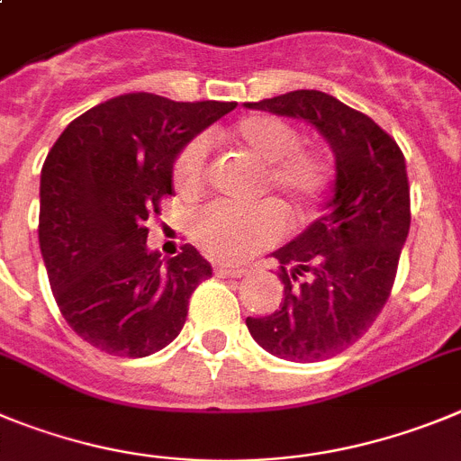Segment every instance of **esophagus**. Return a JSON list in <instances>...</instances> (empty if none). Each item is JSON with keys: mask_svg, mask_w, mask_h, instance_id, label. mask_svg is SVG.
Wrapping results in <instances>:
<instances>
[{"mask_svg": "<svg viewBox=\"0 0 461 461\" xmlns=\"http://www.w3.org/2000/svg\"><path fill=\"white\" fill-rule=\"evenodd\" d=\"M218 277H243L248 276V268H230V267H215Z\"/></svg>", "mask_w": 461, "mask_h": 461, "instance_id": "1", "label": "esophagus"}]
</instances>
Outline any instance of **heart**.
Segmentation results:
<instances>
[{
	"instance_id": "obj_1",
	"label": "heart",
	"mask_w": 461,
	"mask_h": 461,
	"mask_svg": "<svg viewBox=\"0 0 461 461\" xmlns=\"http://www.w3.org/2000/svg\"><path fill=\"white\" fill-rule=\"evenodd\" d=\"M234 147L264 165L261 193H271L294 221H305L321 206L330 188V163L321 151L303 147L301 132L273 114H252L227 132ZM209 169V144L193 138L181 147L172 165V181L184 197L200 194ZM285 236V218L276 204H209L194 213L193 239L204 255L218 261H246Z\"/></svg>"
}]
</instances>
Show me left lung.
Here are the masks:
<instances>
[{"mask_svg": "<svg viewBox=\"0 0 461 461\" xmlns=\"http://www.w3.org/2000/svg\"><path fill=\"white\" fill-rule=\"evenodd\" d=\"M305 119L335 153V188L321 218L273 252L280 310L248 317L261 349L294 363L330 358L363 338L384 310L411 225L404 153L367 114L314 89L246 103Z\"/></svg>", "mask_w": 461, "mask_h": 461, "instance_id": "1", "label": "left lung"}]
</instances>
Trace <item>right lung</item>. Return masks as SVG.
Instances as JSON below:
<instances>
[{
	"label": "right lung",
	"instance_id": "add662e5",
	"mask_svg": "<svg viewBox=\"0 0 461 461\" xmlns=\"http://www.w3.org/2000/svg\"><path fill=\"white\" fill-rule=\"evenodd\" d=\"M236 103L123 94L66 126L41 169L39 243L68 326L91 347L142 358L184 329L211 264L190 243L172 259L147 248L149 213L174 193L185 142Z\"/></svg>",
	"mask_w": 461,
	"mask_h": 461
}]
</instances>
